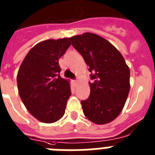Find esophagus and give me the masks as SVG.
<instances>
[{
    "label": "esophagus",
    "instance_id": "obj_1",
    "mask_svg": "<svg viewBox=\"0 0 155 155\" xmlns=\"http://www.w3.org/2000/svg\"><path fill=\"white\" fill-rule=\"evenodd\" d=\"M73 83L75 84H79V80H73Z\"/></svg>",
    "mask_w": 155,
    "mask_h": 155
}]
</instances>
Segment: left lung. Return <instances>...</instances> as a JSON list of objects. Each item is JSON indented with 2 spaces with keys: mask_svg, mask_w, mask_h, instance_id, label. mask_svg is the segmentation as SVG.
<instances>
[{
  "mask_svg": "<svg viewBox=\"0 0 155 155\" xmlns=\"http://www.w3.org/2000/svg\"><path fill=\"white\" fill-rule=\"evenodd\" d=\"M91 72V94L82 101L85 117L96 124L113 121L121 113L130 91V69L122 54L106 38L93 33L68 38Z\"/></svg>",
  "mask_w": 155,
  "mask_h": 155,
  "instance_id": "obj_1",
  "label": "left lung"
}]
</instances>
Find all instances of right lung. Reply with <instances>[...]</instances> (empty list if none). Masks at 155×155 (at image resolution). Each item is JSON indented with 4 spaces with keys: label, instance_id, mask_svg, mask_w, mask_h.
<instances>
[{
    "label": "right lung",
    "instance_id": "right-lung-1",
    "mask_svg": "<svg viewBox=\"0 0 155 155\" xmlns=\"http://www.w3.org/2000/svg\"><path fill=\"white\" fill-rule=\"evenodd\" d=\"M69 38L40 41L30 49L19 67L17 87L30 114L43 123H54L64 114L71 96L69 80L59 75V59L71 45Z\"/></svg>",
    "mask_w": 155,
    "mask_h": 155
}]
</instances>
